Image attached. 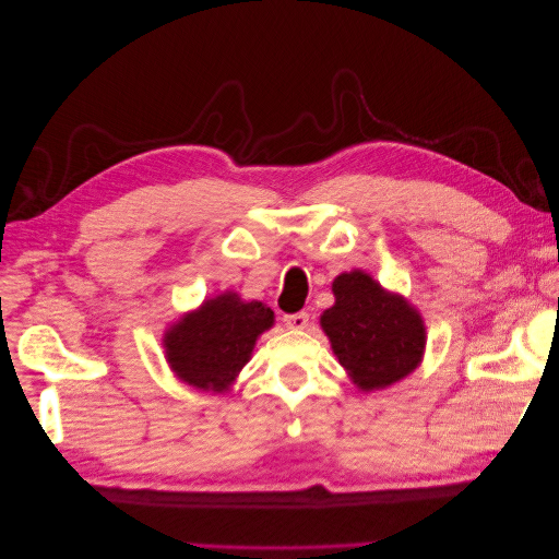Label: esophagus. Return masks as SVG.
I'll use <instances>...</instances> for the list:
<instances>
[{"label":"esophagus","instance_id":"1","mask_svg":"<svg viewBox=\"0 0 559 559\" xmlns=\"http://www.w3.org/2000/svg\"><path fill=\"white\" fill-rule=\"evenodd\" d=\"M310 324V314L308 312H294V314H284V326L294 329V331H302L308 329Z\"/></svg>","mask_w":559,"mask_h":559}]
</instances>
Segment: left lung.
<instances>
[{
	"instance_id": "obj_1",
	"label": "left lung",
	"mask_w": 559,
	"mask_h": 559,
	"mask_svg": "<svg viewBox=\"0 0 559 559\" xmlns=\"http://www.w3.org/2000/svg\"><path fill=\"white\" fill-rule=\"evenodd\" d=\"M335 306L321 314L331 349L361 392L411 376L427 345L421 314L399 294L384 292L364 270L333 280Z\"/></svg>"
}]
</instances>
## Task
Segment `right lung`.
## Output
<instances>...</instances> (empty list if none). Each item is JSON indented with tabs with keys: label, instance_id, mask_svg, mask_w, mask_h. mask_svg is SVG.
<instances>
[{
	"label": "right lung",
	"instance_id": "1",
	"mask_svg": "<svg viewBox=\"0 0 559 559\" xmlns=\"http://www.w3.org/2000/svg\"><path fill=\"white\" fill-rule=\"evenodd\" d=\"M273 324L275 314L261 300L224 292L165 331V359L181 382L222 394L249 361L257 337Z\"/></svg>",
	"mask_w": 559,
	"mask_h": 559
}]
</instances>
